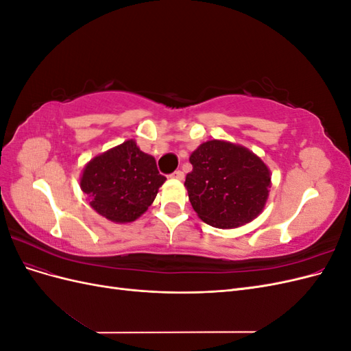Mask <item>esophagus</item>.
Segmentation results:
<instances>
[{
    "label": "esophagus",
    "instance_id": "esophagus-1",
    "mask_svg": "<svg viewBox=\"0 0 351 351\" xmlns=\"http://www.w3.org/2000/svg\"><path fill=\"white\" fill-rule=\"evenodd\" d=\"M171 178H177V180H183L184 178V173L182 169H176V171L171 174Z\"/></svg>",
    "mask_w": 351,
    "mask_h": 351
}]
</instances>
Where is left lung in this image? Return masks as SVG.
Returning a JSON list of instances; mask_svg holds the SVG:
<instances>
[{"instance_id":"left-lung-1","label":"left lung","mask_w":351,"mask_h":351,"mask_svg":"<svg viewBox=\"0 0 351 351\" xmlns=\"http://www.w3.org/2000/svg\"><path fill=\"white\" fill-rule=\"evenodd\" d=\"M184 186L199 218L217 228H236L256 218L271 187L268 167L239 145L202 143L190 155Z\"/></svg>"}]
</instances>
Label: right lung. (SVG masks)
I'll list each match as a JSON object with an SVG mask.
<instances>
[{"mask_svg":"<svg viewBox=\"0 0 351 351\" xmlns=\"http://www.w3.org/2000/svg\"><path fill=\"white\" fill-rule=\"evenodd\" d=\"M165 180L151 155L125 141L84 167L80 187L98 214L114 222H132L152 205Z\"/></svg>","mask_w":351,"mask_h":351,"instance_id":"right-lung-1","label":"right lung"}]
</instances>
